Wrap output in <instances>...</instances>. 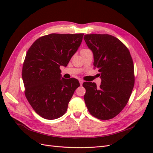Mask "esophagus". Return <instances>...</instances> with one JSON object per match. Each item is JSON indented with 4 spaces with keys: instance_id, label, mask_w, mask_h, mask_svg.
Segmentation results:
<instances>
[{
    "instance_id": "34e87169",
    "label": "esophagus",
    "mask_w": 153,
    "mask_h": 153,
    "mask_svg": "<svg viewBox=\"0 0 153 153\" xmlns=\"http://www.w3.org/2000/svg\"><path fill=\"white\" fill-rule=\"evenodd\" d=\"M79 82H80V85H82L83 82H84V80H83L82 79H79Z\"/></svg>"
}]
</instances>
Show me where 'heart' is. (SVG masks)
<instances>
[{
	"label": "heart",
	"mask_w": 153,
	"mask_h": 153,
	"mask_svg": "<svg viewBox=\"0 0 153 153\" xmlns=\"http://www.w3.org/2000/svg\"><path fill=\"white\" fill-rule=\"evenodd\" d=\"M87 50V49H83V50H82L81 51H82V50Z\"/></svg>",
	"instance_id": "heart-1"
}]
</instances>
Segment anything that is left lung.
<instances>
[{
  "mask_svg": "<svg viewBox=\"0 0 153 153\" xmlns=\"http://www.w3.org/2000/svg\"><path fill=\"white\" fill-rule=\"evenodd\" d=\"M87 45L94 55L101 83L85 82V103L89 113L97 119L108 120L116 116L126 105L135 84L134 65L128 48L109 34H85Z\"/></svg>",
  "mask_w": 153,
  "mask_h": 153,
  "instance_id": "left-lung-1",
  "label": "left lung"
}]
</instances>
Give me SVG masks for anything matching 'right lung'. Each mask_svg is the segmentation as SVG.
Wrapping results in <instances>:
<instances>
[{
  "label": "right lung",
  "mask_w": 153,
  "mask_h": 153,
  "mask_svg": "<svg viewBox=\"0 0 153 153\" xmlns=\"http://www.w3.org/2000/svg\"><path fill=\"white\" fill-rule=\"evenodd\" d=\"M84 34H50L33 43L23 64L25 95L35 112L53 120L66 113L74 92L80 86L76 78H61L60 66H66L82 43Z\"/></svg>",
  "instance_id": "obj_1"
}]
</instances>
